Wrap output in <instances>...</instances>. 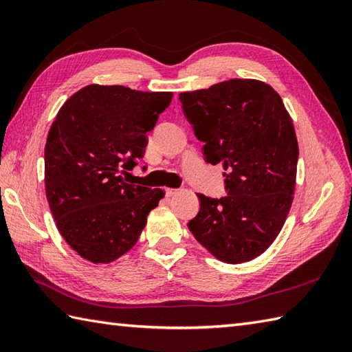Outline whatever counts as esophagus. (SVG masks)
I'll use <instances>...</instances> for the list:
<instances>
[{
  "label": "esophagus",
  "mask_w": 352,
  "mask_h": 352,
  "mask_svg": "<svg viewBox=\"0 0 352 352\" xmlns=\"http://www.w3.org/2000/svg\"><path fill=\"white\" fill-rule=\"evenodd\" d=\"M178 190L177 189H170V188H166L164 189V193H166V197H172V195H175Z\"/></svg>",
  "instance_id": "1"
}]
</instances>
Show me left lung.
Segmentation results:
<instances>
[{
    "instance_id": "left-lung-1",
    "label": "left lung",
    "mask_w": 352,
    "mask_h": 352,
    "mask_svg": "<svg viewBox=\"0 0 352 352\" xmlns=\"http://www.w3.org/2000/svg\"><path fill=\"white\" fill-rule=\"evenodd\" d=\"M206 162L222 164L227 195L198 193L199 212L188 227L226 263L263 254L281 231L294 201L298 140L294 122L274 89L233 78L180 94Z\"/></svg>"
}]
</instances>
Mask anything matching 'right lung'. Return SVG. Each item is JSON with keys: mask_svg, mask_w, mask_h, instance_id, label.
Here are the masks:
<instances>
[{"mask_svg": "<svg viewBox=\"0 0 352 352\" xmlns=\"http://www.w3.org/2000/svg\"><path fill=\"white\" fill-rule=\"evenodd\" d=\"M172 92L89 85L58 110L45 144V193L71 248L110 263L136 245L164 192L124 178L145 154L146 133Z\"/></svg>", "mask_w": 352, "mask_h": 352, "instance_id": "add662e5", "label": "right lung"}]
</instances>
